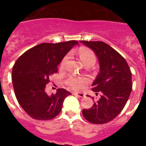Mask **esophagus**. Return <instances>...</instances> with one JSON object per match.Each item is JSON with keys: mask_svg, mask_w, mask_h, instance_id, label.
<instances>
[{"mask_svg": "<svg viewBox=\"0 0 146 146\" xmlns=\"http://www.w3.org/2000/svg\"><path fill=\"white\" fill-rule=\"evenodd\" d=\"M73 96H76V97H80V98H83L85 97V94L83 93H78V92H74L73 93Z\"/></svg>", "mask_w": 146, "mask_h": 146, "instance_id": "esophagus-1", "label": "esophagus"}]
</instances>
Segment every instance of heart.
I'll return each instance as SVG.
<instances>
[{"mask_svg": "<svg viewBox=\"0 0 146 146\" xmlns=\"http://www.w3.org/2000/svg\"><path fill=\"white\" fill-rule=\"evenodd\" d=\"M80 58L81 61L85 66L88 64H92L93 65L96 60V55L92 50H88V49H82L80 52ZM68 60V56H66L64 59L62 60L61 63L60 64V66L61 68H64L66 63ZM89 82V79L86 76H76L71 75L66 80V84L71 89L80 91L85 88Z\"/></svg>", "mask_w": 146, "mask_h": 146, "instance_id": "b5f03b06", "label": "heart"}]
</instances>
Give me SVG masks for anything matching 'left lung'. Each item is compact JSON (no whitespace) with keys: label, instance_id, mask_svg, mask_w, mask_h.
I'll return each mask as SVG.
<instances>
[{"label":"left lung","instance_id":"1","mask_svg":"<svg viewBox=\"0 0 146 146\" xmlns=\"http://www.w3.org/2000/svg\"><path fill=\"white\" fill-rule=\"evenodd\" d=\"M94 50L99 62L100 71L92 86L101 97L82 115L94 124H104L122 111L131 93L132 73L127 60L116 50L103 42L80 41ZM94 98V97H93Z\"/></svg>","mask_w":146,"mask_h":146}]
</instances>
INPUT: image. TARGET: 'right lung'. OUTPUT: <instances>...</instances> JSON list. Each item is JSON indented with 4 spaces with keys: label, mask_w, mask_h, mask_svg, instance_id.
<instances>
[{
    "label": "right lung",
    "mask_w": 146,
    "mask_h": 146,
    "mask_svg": "<svg viewBox=\"0 0 146 146\" xmlns=\"http://www.w3.org/2000/svg\"><path fill=\"white\" fill-rule=\"evenodd\" d=\"M78 42L42 43L29 49L17 59L12 70V82L17 99L32 118L48 120L60 113L70 92L58 89L49 96L45 92L50 77L57 66Z\"/></svg>",
    "instance_id": "right-lung-1"
}]
</instances>
